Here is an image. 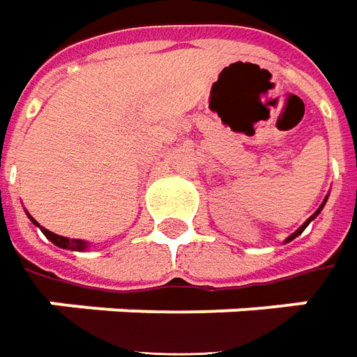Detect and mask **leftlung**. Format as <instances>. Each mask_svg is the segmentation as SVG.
I'll return each instance as SVG.
<instances>
[{
    "mask_svg": "<svg viewBox=\"0 0 357 357\" xmlns=\"http://www.w3.org/2000/svg\"><path fill=\"white\" fill-rule=\"evenodd\" d=\"M326 200H328V196H326V198H324V202H322V204H320V208H318L317 212H314V214H312V216L308 218L307 222H305V224H303V226H301V228L296 229L295 234H291V236H289V238H287V240H284V241H287V243H289V241H293V240H295V238H296V236H301V234H303V231H305V228H307L308 224H310V222H312V220H314V218H317L318 214H320V212H322V208H324V204H326Z\"/></svg>",
    "mask_w": 357,
    "mask_h": 357,
    "instance_id": "left-lung-1",
    "label": "left lung"
}]
</instances>
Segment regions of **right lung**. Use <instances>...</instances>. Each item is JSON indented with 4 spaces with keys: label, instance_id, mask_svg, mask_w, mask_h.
Here are the masks:
<instances>
[{
    "label": "right lung",
    "instance_id": "add662e5",
    "mask_svg": "<svg viewBox=\"0 0 357 357\" xmlns=\"http://www.w3.org/2000/svg\"><path fill=\"white\" fill-rule=\"evenodd\" d=\"M29 220L37 226V228H40V231L47 236V240H50L54 245H59V248H62V250H70V251H86L88 248H90V243L84 240H70V238H64V236H59V234H52V231H49L47 228H43L39 222L35 220V218L31 216L27 212Z\"/></svg>",
    "mask_w": 357,
    "mask_h": 357
}]
</instances>
